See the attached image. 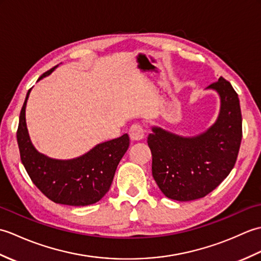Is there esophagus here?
<instances>
[{
    "instance_id": "1",
    "label": "esophagus",
    "mask_w": 261,
    "mask_h": 261,
    "mask_svg": "<svg viewBox=\"0 0 261 261\" xmlns=\"http://www.w3.org/2000/svg\"><path fill=\"white\" fill-rule=\"evenodd\" d=\"M129 136L131 140L134 141H140L145 138V130L140 124H134L129 130Z\"/></svg>"
}]
</instances>
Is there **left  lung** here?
Instances as JSON below:
<instances>
[{
  "instance_id": "left-lung-1",
  "label": "left lung",
  "mask_w": 261,
  "mask_h": 261,
  "mask_svg": "<svg viewBox=\"0 0 261 261\" xmlns=\"http://www.w3.org/2000/svg\"><path fill=\"white\" fill-rule=\"evenodd\" d=\"M208 88L218 92L221 108L206 131L186 138L153 126L148 136L153 179L164 195L175 201L206 196L230 174L239 153L242 116L238 94L223 77Z\"/></svg>"
}]
</instances>
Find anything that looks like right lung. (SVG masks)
<instances>
[{
    "mask_svg": "<svg viewBox=\"0 0 261 261\" xmlns=\"http://www.w3.org/2000/svg\"><path fill=\"white\" fill-rule=\"evenodd\" d=\"M56 67L43 73L38 81L50 75ZM30 91L31 88L20 112L16 140L21 162L32 182L43 195L57 204L85 206L98 202L109 192L116 167L129 148V136L125 134L99 143L75 159L49 158L36 150L28 134L25 105Z\"/></svg>",
    "mask_w": 261,
    "mask_h": 261,
    "instance_id": "right-lung-1",
    "label": "right lung"
}]
</instances>
